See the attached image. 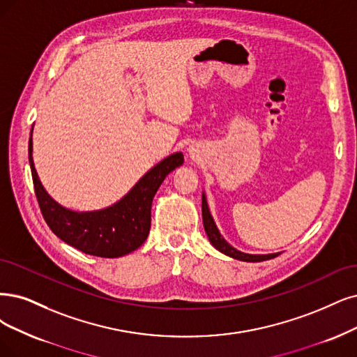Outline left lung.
<instances>
[{
    "instance_id": "8db88e82",
    "label": "left lung",
    "mask_w": 357,
    "mask_h": 357,
    "mask_svg": "<svg viewBox=\"0 0 357 357\" xmlns=\"http://www.w3.org/2000/svg\"><path fill=\"white\" fill-rule=\"evenodd\" d=\"M202 212H203V223H204V231L208 236V241L212 243V245L215 248H218L220 253L227 255L229 257H234L236 260H243V261H263V260H269L273 259L276 256H280V253H273V255H247L243 252H238V250L234 248L232 245H229L223 236L220 235L219 229L216 228V223L208 212V206H207V200L206 195L203 194V202H202Z\"/></svg>"
}]
</instances>
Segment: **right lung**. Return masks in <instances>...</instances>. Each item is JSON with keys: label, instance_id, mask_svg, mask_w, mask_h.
<instances>
[{"label": "right lung", "instance_id": "add662e5", "mask_svg": "<svg viewBox=\"0 0 357 357\" xmlns=\"http://www.w3.org/2000/svg\"><path fill=\"white\" fill-rule=\"evenodd\" d=\"M182 163V153H174L150 169L113 206L96 212H73L52 200L44 190L33 166L32 134L29 138L33 188L47 225L64 243L98 257H121L144 244L151 227L153 197L165 178Z\"/></svg>", "mask_w": 357, "mask_h": 357}]
</instances>
